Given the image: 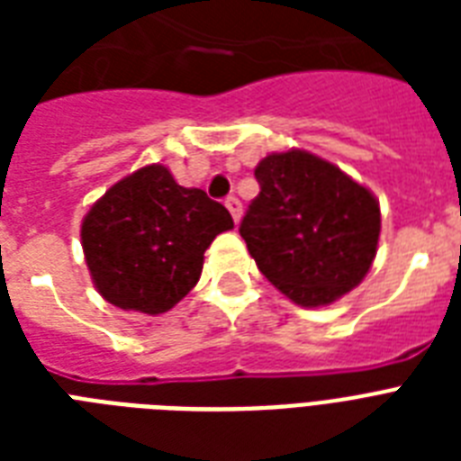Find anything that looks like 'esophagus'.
Segmentation results:
<instances>
[{"mask_svg": "<svg viewBox=\"0 0 461 461\" xmlns=\"http://www.w3.org/2000/svg\"><path fill=\"white\" fill-rule=\"evenodd\" d=\"M224 205H227V210H230L231 217H234V222H239V220H241V212H244V208H241V201H239L237 195H230V198L224 201Z\"/></svg>", "mask_w": 461, "mask_h": 461, "instance_id": "esophagus-1", "label": "esophagus"}]
</instances>
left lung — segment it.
<instances>
[{"mask_svg": "<svg viewBox=\"0 0 461 461\" xmlns=\"http://www.w3.org/2000/svg\"><path fill=\"white\" fill-rule=\"evenodd\" d=\"M260 194L239 234L256 266L299 306H328L364 280L375 258V195L328 159L306 150L263 158Z\"/></svg>", "mask_w": 461, "mask_h": 461, "instance_id": "8db88e82", "label": "left lung"}]
</instances>
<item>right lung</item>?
Wrapping results in <instances>:
<instances>
[{"instance_id": "obj_1", "label": "right lung", "mask_w": 461, "mask_h": 461, "mask_svg": "<svg viewBox=\"0 0 461 461\" xmlns=\"http://www.w3.org/2000/svg\"><path fill=\"white\" fill-rule=\"evenodd\" d=\"M230 210L201 188H184L162 165L140 167L88 210L81 244L104 302L158 315L195 287L203 253L231 230Z\"/></svg>"}]
</instances>
